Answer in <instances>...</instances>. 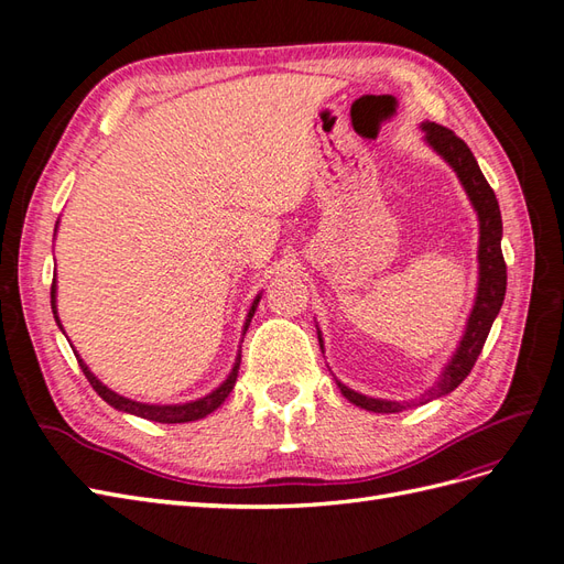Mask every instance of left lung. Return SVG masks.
Returning <instances> with one entry per match:
<instances>
[{
  "instance_id": "obj_1",
  "label": "left lung",
  "mask_w": 564,
  "mask_h": 564,
  "mask_svg": "<svg viewBox=\"0 0 564 564\" xmlns=\"http://www.w3.org/2000/svg\"><path fill=\"white\" fill-rule=\"evenodd\" d=\"M423 131H425V141H429L440 155L452 164L456 176L466 187L477 216H480V251H477V259H480V286H477L475 308L470 313L464 340H460V346L452 357L447 369L442 371L440 381L425 392L423 400H419L421 404L447 395V392H452L468 377L473 365L477 362V355L482 352L491 324L501 311V303L506 296V278H508L503 251H501L503 226H501L499 202L491 191V185L487 183L485 174L480 172V166H477V160L473 158L470 148L460 141L452 129L440 127L435 122H425ZM319 346H322V338H319ZM338 388L344 392L346 400L367 409V412L395 414L412 404V402H388V400L365 398L360 392L346 388L344 383H338Z\"/></svg>"
}]
</instances>
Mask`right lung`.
<instances>
[{
    "instance_id": "right-lung-1",
    "label": "right lung",
    "mask_w": 564,
    "mask_h": 564,
    "mask_svg": "<svg viewBox=\"0 0 564 564\" xmlns=\"http://www.w3.org/2000/svg\"><path fill=\"white\" fill-rule=\"evenodd\" d=\"M56 282L51 284V311H54V317H56V322H58V327H61V319H58V315H56ZM256 305H259V299L253 301V305H251V311H249V317H247V327H249V322H251V317H253V311H256ZM245 327V329H247ZM63 329V327H61ZM77 357V355H75ZM77 362H79V367H82V371H84V377H87V381L91 383V388L98 392L100 398H104L108 404H112L115 409H119V412H129V414H135V416H141V419H148V421H158V423H185V421H197V419H204L207 414H212L216 406H220L224 404V400L230 395V390L235 388V381H237V369H240V357H237V362H235V367H232V373L230 377L226 379V383L220 386V388H216L212 395H207V398H202V400H195V402H187V404H143V402H133V400H127V398H122V395H117V392H112L110 388H106L104 383H100L94 373L89 371V367L84 365L79 357H77Z\"/></svg>"
}]
</instances>
